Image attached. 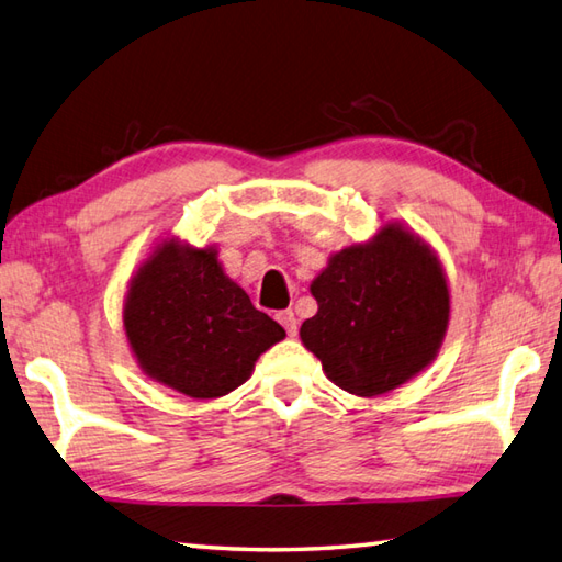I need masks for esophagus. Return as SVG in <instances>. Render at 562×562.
<instances>
[{
    "instance_id": "esophagus-1",
    "label": "esophagus",
    "mask_w": 562,
    "mask_h": 562,
    "mask_svg": "<svg viewBox=\"0 0 562 562\" xmlns=\"http://www.w3.org/2000/svg\"><path fill=\"white\" fill-rule=\"evenodd\" d=\"M277 321L285 327V333H289V337H293L295 333H299V321H295L293 311H281V313H277Z\"/></svg>"
}]
</instances>
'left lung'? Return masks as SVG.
Listing matches in <instances>:
<instances>
[{
	"label": "left lung",
	"instance_id": "left-lung-1",
	"mask_svg": "<svg viewBox=\"0 0 562 562\" xmlns=\"http://www.w3.org/2000/svg\"><path fill=\"white\" fill-rule=\"evenodd\" d=\"M311 293L317 313L301 325V342L321 359L325 376L355 396L406 384L446 340V271L436 251L398 222L335 251Z\"/></svg>",
	"mask_w": 562,
	"mask_h": 562
}]
</instances>
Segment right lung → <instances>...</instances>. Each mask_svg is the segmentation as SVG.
<instances>
[{"mask_svg":"<svg viewBox=\"0 0 562 562\" xmlns=\"http://www.w3.org/2000/svg\"><path fill=\"white\" fill-rule=\"evenodd\" d=\"M126 342L142 372L190 398H220L254 372L285 330L257 311L217 261L215 247L164 239L130 281Z\"/></svg>","mask_w":562,"mask_h":562,"instance_id":"1","label":"right lung"}]
</instances>
